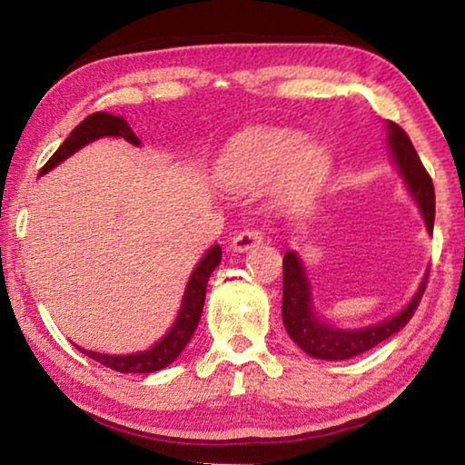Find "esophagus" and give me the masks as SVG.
<instances>
[{"label":"esophagus","mask_w":465,"mask_h":465,"mask_svg":"<svg viewBox=\"0 0 465 465\" xmlns=\"http://www.w3.org/2000/svg\"><path fill=\"white\" fill-rule=\"evenodd\" d=\"M264 240V235L261 230H256V227H246V230H242L240 233L233 235V242H232V248L235 252H246L250 248L258 246Z\"/></svg>","instance_id":"1"}]
</instances>
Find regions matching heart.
I'll list each match as a JSON object with an SVG mask.
<instances>
[{"label": "heart", "mask_w": 465, "mask_h": 465, "mask_svg": "<svg viewBox=\"0 0 465 465\" xmlns=\"http://www.w3.org/2000/svg\"><path fill=\"white\" fill-rule=\"evenodd\" d=\"M291 131L246 133L222 157L219 183L232 191H256L279 175L281 191L299 196L312 191L326 172V152L318 143L299 145Z\"/></svg>", "instance_id": "1"}]
</instances>
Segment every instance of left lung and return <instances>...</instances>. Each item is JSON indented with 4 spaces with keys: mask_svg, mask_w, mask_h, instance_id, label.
<instances>
[{
    "mask_svg": "<svg viewBox=\"0 0 465 465\" xmlns=\"http://www.w3.org/2000/svg\"><path fill=\"white\" fill-rule=\"evenodd\" d=\"M385 124H388V145L393 162H396L400 174L406 180L408 191L419 203L427 230L432 232V223H435V188H432V180L429 172L424 170L406 131L391 121ZM427 281L429 271L424 274L411 303L390 320L359 330H341L326 324L324 320L316 316L308 274H305L299 256L293 250H289L282 258V324H285L291 341L312 357L324 361H344L357 357L361 352L373 349L385 338L400 332L411 322L416 308H419L424 289H427Z\"/></svg>",
    "mask_w": 465,
    "mask_h": 465,
    "instance_id": "left-lung-1",
    "label": "left lung"
}]
</instances>
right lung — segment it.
I'll list each match as a JSON object with an SVG mask.
<instances>
[{"label":"right lung","mask_w":465,"mask_h":465,"mask_svg":"<svg viewBox=\"0 0 465 465\" xmlns=\"http://www.w3.org/2000/svg\"><path fill=\"white\" fill-rule=\"evenodd\" d=\"M100 137H123L133 145H141L139 137L133 133L129 123L124 121L123 116L94 113L69 133V137L63 141L57 152L51 155V160L41 168V176L53 170L63 160H67L69 155H74L77 149H82L84 145H88L90 141H96ZM219 262H222V246L215 243V246H211L207 250L203 261L194 266L191 279H188L176 322L168 330V334L163 336L160 342H155L152 349H147L143 352H133V355H104V352L85 351L80 349V346H77V349H80L85 357L98 361L100 365H106L121 373H153L160 371L163 367H168L172 361L184 351V346L191 341L196 326H199L204 305V293H207V282L211 272L217 269Z\"/></svg>","instance_id":"right-lung-1"}]
</instances>
